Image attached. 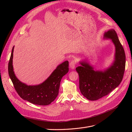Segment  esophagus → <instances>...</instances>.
I'll return each mask as SVG.
<instances>
[{"instance_id":"34e87169","label":"esophagus","mask_w":132,"mask_h":132,"mask_svg":"<svg viewBox=\"0 0 132 132\" xmlns=\"http://www.w3.org/2000/svg\"><path fill=\"white\" fill-rule=\"evenodd\" d=\"M75 65H76V61L72 60L70 64V67L71 69H72V70H74L75 67Z\"/></svg>"}]
</instances>
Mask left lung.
I'll return each instance as SVG.
<instances>
[{"label": "left lung", "instance_id": "1", "mask_svg": "<svg viewBox=\"0 0 132 132\" xmlns=\"http://www.w3.org/2000/svg\"><path fill=\"white\" fill-rule=\"evenodd\" d=\"M104 38L111 40L115 46L112 64L103 71L96 70L85 60L80 61L81 66L76 68L79 76L80 92L90 101L103 97L118 86L122 80L125 68V53L116 31L112 29L105 32Z\"/></svg>", "mask_w": 132, "mask_h": 132}]
</instances>
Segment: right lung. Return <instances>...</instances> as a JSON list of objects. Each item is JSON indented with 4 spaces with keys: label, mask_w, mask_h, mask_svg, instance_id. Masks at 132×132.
Here are the masks:
<instances>
[{
    "label": "right lung",
    "mask_w": 132,
    "mask_h": 132,
    "mask_svg": "<svg viewBox=\"0 0 132 132\" xmlns=\"http://www.w3.org/2000/svg\"><path fill=\"white\" fill-rule=\"evenodd\" d=\"M13 47L9 62L8 70L10 79L18 95L23 100L38 105H47L51 104L59 93L60 81L68 72V61H64L58 65L46 80L40 84L28 86L21 82L16 77L13 66Z\"/></svg>",
    "instance_id": "right-lung-1"
}]
</instances>
